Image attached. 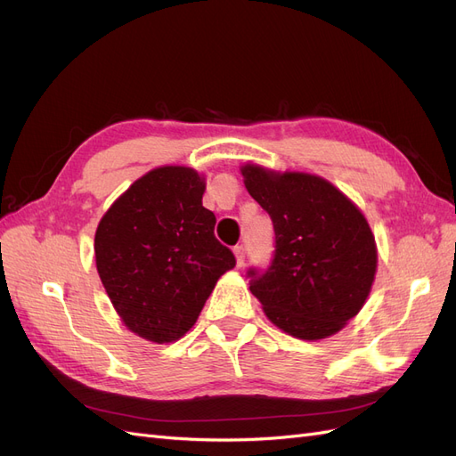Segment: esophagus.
<instances>
[{
  "instance_id": "obj_1",
  "label": "esophagus",
  "mask_w": 456,
  "mask_h": 456,
  "mask_svg": "<svg viewBox=\"0 0 456 456\" xmlns=\"http://www.w3.org/2000/svg\"><path fill=\"white\" fill-rule=\"evenodd\" d=\"M233 255H236L238 268H241L243 262H245V247H243V245H236V247H233Z\"/></svg>"
}]
</instances>
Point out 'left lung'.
I'll return each mask as SVG.
<instances>
[{
	"label": "left lung",
	"mask_w": 456,
	"mask_h": 456,
	"mask_svg": "<svg viewBox=\"0 0 456 456\" xmlns=\"http://www.w3.org/2000/svg\"><path fill=\"white\" fill-rule=\"evenodd\" d=\"M273 224L266 268L247 270L268 320L305 340L335 335L362 310L377 272V247L360 209L320 176L241 169Z\"/></svg>",
	"instance_id": "1"
}]
</instances>
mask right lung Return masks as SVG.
I'll use <instances>...</instances> for the list:
<instances>
[{"mask_svg": "<svg viewBox=\"0 0 456 456\" xmlns=\"http://www.w3.org/2000/svg\"><path fill=\"white\" fill-rule=\"evenodd\" d=\"M203 178L159 167L133 183L94 233L96 270L133 333L165 344L186 335L236 256L215 238Z\"/></svg>", "mask_w": 456, "mask_h": 456, "instance_id": "1", "label": "right lung"}]
</instances>
